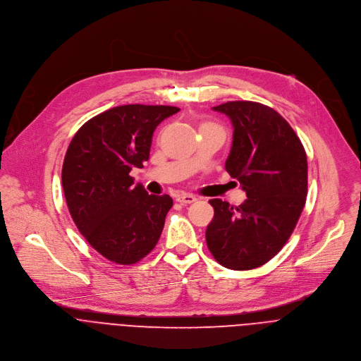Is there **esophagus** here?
<instances>
[{"label":"esophagus","mask_w":361,"mask_h":361,"mask_svg":"<svg viewBox=\"0 0 361 361\" xmlns=\"http://www.w3.org/2000/svg\"><path fill=\"white\" fill-rule=\"evenodd\" d=\"M176 202L180 204H190L193 202H196V197L193 195H186V193H180L176 196Z\"/></svg>","instance_id":"obj_1"}]
</instances>
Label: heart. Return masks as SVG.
Here are the masks:
<instances>
[{
  "label": "heart",
  "mask_w": 361,
  "mask_h": 361,
  "mask_svg": "<svg viewBox=\"0 0 361 361\" xmlns=\"http://www.w3.org/2000/svg\"><path fill=\"white\" fill-rule=\"evenodd\" d=\"M203 128H216V129H221V130H224L219 125H216V123H213V122H202L200 129H203Z\"/></svg>",
  "instance_id": "b5f03b06"
}]
</instances>
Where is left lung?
<instances>
[{
  "label": "left lung",
  "instance_id": "1",
  "mask_svg": "<svg viewBox=\"0 0 361 361\" xmlns=\"http://www.w3.org/2000/svg\"><path fill=\"white\" fill-rule=\"evenodd\" d=\"M213 111L232 121L225 168L247 199L239 206L209 200L214 216L206 243L222 266L250 270L274 257L293 233L307 196V157L293 128L270 106L232 101Z\"/></svg>",
  "mask_w": 361,
  "mask_h": 361
}]
</instances>
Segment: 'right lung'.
<instances>
[{
    "instance_id": "right-lung-1",
    "label": "right lung",
    "mask_w": 361,
    "mask_h": 361,
    "mask_svg": "<svg viewBox=\"0 0 361 361\" xmlns=\"http://www.w3.org/2000/svg\"><path fill=\"white\" fill-rule=\"evenodd\" d=\"M179 108L122 105L85 122L72 137L62 165L65 200L81 235L104 257L133 264L157 246L169 195L133 185L132 168L149 159L157 126Z\"/></svg>"
}]
</instances>
